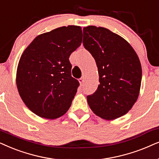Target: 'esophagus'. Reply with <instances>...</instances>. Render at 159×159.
<instances>
[{"mask_svg":"<svg viewBox=\"0 0 159 159\" xmlns=\"http://www.w3.org/2000/svg\"><path fill=\"white\" fill-rule=\"evenodd\" d=\"M78 81H79V83L81 86L83 85L84 83V77H81V78H79V79H78Z\"/></svg>","mask_w":159,"mask_h":159,"instance_id":"34e87169","label":"esophagus"}]
</instances>
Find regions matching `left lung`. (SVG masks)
Returning a JSON list of instances; mask_svg holds the SVG:
<instances>
[{
    "label": "left lung",
    "mask_w": 159,
    "mask_h": 159,
    "mask_svg": "<svg viewBox=\"0 0 159 159\" xmlns=\"http://www.w3.org/2000/svg\"><path fill=\"white\" fill-rule=\"evenodd\" d=\"M83 44L96 62L99 84L87 96L95 115L111 120L132 109L138 98L142 67L132 46L118 34L105 27H84Z\"/></svg>",
    "instance_id": "left-lung-1"
}]
</instances>
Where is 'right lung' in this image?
<instances>
[{
    "instance_id": "1",
    "label": "right lung",
    "mask_w": 159,
    "mask_h": 159,
    "mask_svg": "<svg viewBox=\"0 0 159 159\" xmlns=\"http://www.w3.org/2000/svg\"><path fill=\"white\" fill-rule=\"evenodd\" d=\"M82 42L81 27H61L38 35L19 61L16 83L22 101L41 118L67 113L79 82L71 76L69 57Z\"/></svg>"
}]
</instances>
